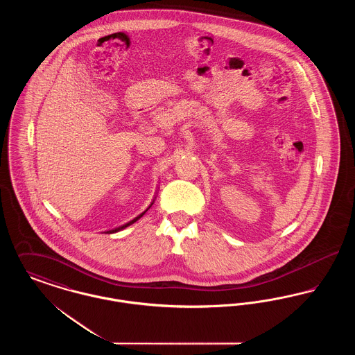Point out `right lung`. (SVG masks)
Instances as JSON below:
<instances>
[{"label":"right lung","instance_id":"right-lung-1","mask_svg":"<svg viewBox=\"0 0 355 355\" xmlns=\"http://www.w3.org/2000/svg\"><path fill=\"white\" fill-rule=\"evenodd\" d=\"M152 205H153V202L150 203V206H152ZM150 206H149V207H148V209H146V210H145V211H144V213H141V214H139V216H137V217H135V220H130V222H128V223H125V225H122V226H119V227H116V229H113V230H109V232H106V233H107V234H112V233H117V232H119V230H122V229H125V227H128V226H130V225H132V223H135V220H139V218H141V217H142V216H144V214H145V213H146V211H148V210H149V209H150Z\"/></svg>","mask_w":355,"mask_h":355}]
</instances>
